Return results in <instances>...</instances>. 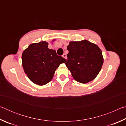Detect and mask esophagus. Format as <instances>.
Returning a JSON list of instances; mask_svg holds the SVG:
<instances>
[{
  "instance_id": "34e87169",
  "label": "esophagus",
  "mask_w": 126,
  "mask_h": 126,
  "mask_svg": "<svg viewBox=\"0 0 126 126\" xmlns=\"http://www.w3.org/2000/svg\"><path fill=\"white\" fill-rule=\"evenodd\" d=\"M62 57H63V58H64V59H67V55H66L65 54H63L62 55Z\"/></svg>"
}]
</instances>
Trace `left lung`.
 I'll return each mask as SVG.
<instances>
[{"mask_svg":"<svg viewBox=\"0 0 126 126\" xmlns=\"http://www.w3.org/2000/svg\"><path fill=\"white\" fill-rule=\"evenodd\" d=\"M67 50L69 53L65 64L74 79L83 84L94 79L103 64L99 47L84 39L70 42Z\"/></svg>","mask_w":126,"mask_h":126,"instance_id":"1","label":"left lung"}]
</instances>
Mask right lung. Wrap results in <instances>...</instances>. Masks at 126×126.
Instances as JSON below:
<instances>
[{"instance_id": "obj_1", "label": "right lung", "mask_w": 126, "mask_h": 126, "mask_svg": "<svg viewBox=\"0 0 126 126\" xmlns=\"http://www.w3.org/2000/svg\"><path fill=\"white\" fill-rule=\"evenodd\" d=\"M22 60L25 73L32 82L39 86L50 82L59 65L66 61L57 55L55 50L49 49L48 43L46 41L30 44L23 51Z\"/></svg>"}]
</instances>
